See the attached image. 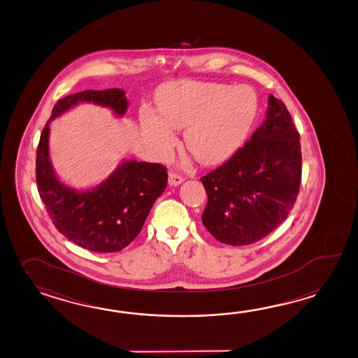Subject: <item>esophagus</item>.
Returning <instances> with one entry per match:
<instances>
[{
  "mask_svg": "<svg viewBox=\"0 0 358 358\" xmlns=\"http://www.w3.org/2000/svg\"><path fill=\"white\" fill-rule=\"evenodd\" d=\"M182 182V177L180 175H177L175 172H171L169 176H168V183H169L171 186H178V185H181Z\"/></svg>",
  "mask_w": 358,
  "mask_h": 358,
  "instance_id": "esophagus-1",
  "label": "esophagus"
}]
</instances>
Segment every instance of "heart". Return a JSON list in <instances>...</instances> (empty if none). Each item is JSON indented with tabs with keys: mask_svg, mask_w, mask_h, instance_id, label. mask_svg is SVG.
<instances>
[{
	"mask_svg": "<svg viewBox=\"0 0 358 358\" xmlns=\"http://www.w3.org/2000/svg\"><path fill=\"white\" fill-rule=\"evenodd\" d=\"M159 115L143 109L140 123L160 150L175 141L172 129H183V143L199 163L215 166L229 159L245 140L257 115V97L248 87L178 80L157 94Z\"/></svg>",
	"mask_w": 358,
	"mask_h": 358,
	"instance_id": "1",
	"label": "heart"
}]
</instances>
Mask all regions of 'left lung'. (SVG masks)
Instances as JSON below:
<instances>
[{"instance_id":"1","label":"left lung","mask_w":358,"mask_h":358,"mask_svg":"<svg viewBox=\"0 0 358 358\" xmlns=\"http://www.w3.org/2000/svg\"><path fill=\"white\" fill-rule=\"evenodd\" d=\"M301 180L299 134L284 103L270 95L262 126L230 160L200 178L208 195L201 221L223 244L249 245L285 220Z\"/></svg>"}]
</instances>
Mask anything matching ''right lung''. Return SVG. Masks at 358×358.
Listing matches in <instances>:
<instances>
[{
	"instance_id": "add662e5",
	"label": "right lung",
	"mask_w": 358,
	"mask_h": 358,
	"mask_svg": "<svg viewBox=\"0 0 358 358\" xmlns=\"http://www.w3.org/2000/svg\"><path fill=\"white\" fill-rule=\"evenodd\" d=\"M80 103L108 108L117 117H123L128 108L126 92L120 88L86 90L59 100L37 149L38 192L50 218L65 238L91 252L114 253L140 234L152 204L167 187V169L157 163L122 160L106 180L87 190L62 182L50 158V123Z\"/></svg>"
}]
</instances>
